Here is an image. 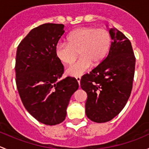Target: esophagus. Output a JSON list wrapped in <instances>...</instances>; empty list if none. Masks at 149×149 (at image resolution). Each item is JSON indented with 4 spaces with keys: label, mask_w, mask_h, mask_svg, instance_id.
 <instances>
[{
    "label": "esophagus",
    "mask_w": 149,
    "mask_h": 149,
    "mask_svg": "<svg viewBox=\"0 0 149 149\" xmlns=\"http://www.w3.org/2000/svg\"><path fill=\"white\" fill-rule=\"evenodd\" d=\"M76 79H77V82H78V83H79V84H80L81 77H76Z\"/></svg>",
    "instance_id": "obj_1"
}]
</instances>
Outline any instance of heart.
I'll return each instance as SVG.
<instances>
[{"instance_id": "b5f03b06", "label": "heart", "mask_w": 149, "mask_h": 149, "mask_svg": "<svg viewBox=\"0 0 149 149\" xmlns=\"http://www.w3.org/2000/svg\"><path fill=\"white\" fill-rule=\"evenodd\" d=\"M66 43H59L55 48L58 60L65 65H72L77 57L76 64L67 70V74L80 76L90 66H97L108 54L111 44V36L105 29L92 26L75 29L68 35Z\"/></svg>"}]
</instances>
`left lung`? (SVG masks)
Instances as JSON below:
<instances>
[{
	"label": "left lung",
	"mask_w": 149,
	"mask_h": 149,
	"mask_svg": "<svg viewBox=\"0 0 149 149\" xmlns=\"http://www.w3.org/2000/svg\"><path fill=\"white\" fill-rule=\"evenodd\" d=\"M109 33L112 42L107 57L80 80L87 94L86 116L95 123L108 122L118 116L133 87L136 57L131 41L115 27Z\"/></svg>",
	"instance_id": "8db88e82"
}]
</instances>
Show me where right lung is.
I'll return each instance as SVG.
<instances>
[{
    "label": "right lung",
    "mask_w": 149,
    "mask_h": 149,
    "mask_svg": "<svg viewBox=\"0 0 149 149\" xmlns=\"http://www.w3.org/2000/svg\"><path fill=\"white\" fill-rule=\"evenodd\" d=\"M63 24H44L33 29L16 52V82L27 111L43 124L63 122L70 97L79 87L77 79H61L64 67L55 48L64 33Z\"/></svg>",
    "instance_id": "obj_1"
}]
</instances>
